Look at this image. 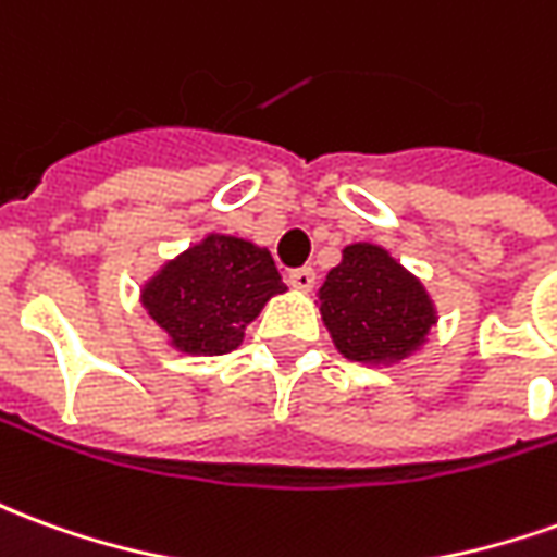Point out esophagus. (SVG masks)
<instances>
[{"instance_id":"esophagus-1","label":"esophagus","mask_w":557,"mask_h":557,"mask_svg":"<svg viewBox=\"0 0 557 557\" xmlns=\"http://www.w3.org/2000/svg\"><path fill=\"white\" fill-rule=\"evenodd\" d=\"M286 283H289L292 289H313V283H317V271L313 268H295V271H289V277H286Z\"/></svg>"}]
</instances>
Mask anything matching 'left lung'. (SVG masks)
Here are the masks:
<instances>
[{"label": "left lung", "mask_w": 557, "mask_h": 557, "mask_svg": "<svg viewBox=\"0 0 557 557\" xmlns=\"http://www.w3.org/2000/svg\"><path fill=\"white\" fill-rule=\"evenodd\" d=\"M322 322L349 361L388 364L425 344L437 322L425 286L376 244H352L319 289Z\"/></svg>", "instance_id": "left-lung-1"}]
</instances>
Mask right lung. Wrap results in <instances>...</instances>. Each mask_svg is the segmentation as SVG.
Masks as SVG:
<instances>
[{
  "mask_svg": "<svg viewBox=\"0 0 557 557\" xmlns=\"http://www.w3.org/2000/svg\"><path fill=\"white\" fill-rule=\"evenodd\" d=\"M277 292H286L265 247L232 235L208 238L171 259L141 292V305L174 349L223 356Z\"/></svg>",
  "mask_w": 557,
  "mask_h": 557,
  "instance_id": "1",
  "label": "right lung"
}]
</instances>
